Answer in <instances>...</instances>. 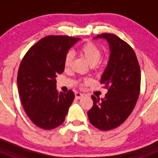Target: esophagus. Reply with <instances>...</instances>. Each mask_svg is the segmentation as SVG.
<instances>
[{
  "instance_id": "obj_1",
  "label": "esophagus",
  "mask_w": 158,
  "mask_h": 158,
  "mask_svg": "<svg viewBox=\"0 0 158 158\" xmlns=\"http://www.w3.org/2000/svg\"><path fill=\"white\" fill-rule=\"evenodd\" d=\"M83 96L84 95L81 93H79V92H76L75 93V98L76 99H81Z\"/></svg>"
}]
</instances>
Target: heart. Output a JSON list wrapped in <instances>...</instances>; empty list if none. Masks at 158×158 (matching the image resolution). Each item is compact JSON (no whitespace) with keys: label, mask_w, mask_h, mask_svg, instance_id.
<instances>
[{"label":"heart","mask_w":158,"mask_h":158,"mask_svg":"<svg viewBox=\"0 0 158 158\" xmlns=\"http://www.w3.org/2000/svg\"><path fill=\"white\" fill-rule=\"evenodd\" d=\"M79 52L83 55L89 64L92 65H96L102 58V51L100 47L96 43L92 42H87L84 43L79 48ZM73 60V54L71 52H68L64 58V66L68 68L70 65ZM85 81H89V79H85Z\"/></svg>","instance_id":"1"}]
</instances>
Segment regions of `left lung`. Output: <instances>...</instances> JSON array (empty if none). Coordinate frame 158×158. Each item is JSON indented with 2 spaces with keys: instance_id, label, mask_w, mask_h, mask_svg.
<instances>
[{
  "instance_id": "1",
  "label": "left lung",
  "mask_w": 158,
  "mask_h": 158,
  "mask_svg": "<svg viewBox=\"0 0 158 158\" xmlns=\"http://www.w3.org/2000/svg\"><path fill=\"white\" fill-rule=\"evenodd\" d=\"M96 38L106 39L110 45L109 62L100 80L108 92L101 100L92 96L88 116L95 127L110 131L125 122L135 108L140 93V66L133 48L119 37L103 33Z\"/></svg>"
}]
</instances>
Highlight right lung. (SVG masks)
<instances>
[{"mask_svg":"<svg viewBox=\"0 0 158 158\" xmlns=\"http://www.w3.org/2000/svg\"><path fill=\"white\" fill-rule=\"evenodd\" d=\"M79 40L66 35L46 36L29 49L20 62L17 85L22 105L39 127L51 130L60 126L74 100L72 90L58 93L55 77L63 73L65 54Z\"/></svg>","mask_w":158,"mask_h":158,"instance_id":"1","label":"right lung"}]
</instances>
